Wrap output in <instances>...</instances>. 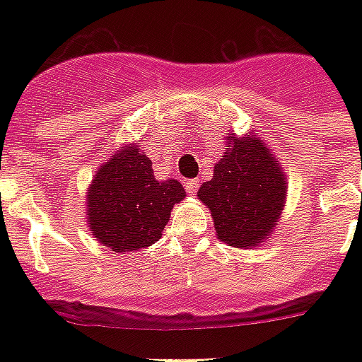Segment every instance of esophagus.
<instances>
[{
    "label": "esophagus",
    "mask_w": 362,
    "mask_h": 362,
    "mask_svg": "<svg viewBox=\"0 0 362 362\" xmlns=\"http://www.w3.org/2000/svg\"><path fill=\"white\" fill-rule=\"evenodd\" d=\"M197 189H199V180L186 182V192L189 193V195H197Z\"/></svg>",
    "instance_id": "34e87169"
}]
</instances>
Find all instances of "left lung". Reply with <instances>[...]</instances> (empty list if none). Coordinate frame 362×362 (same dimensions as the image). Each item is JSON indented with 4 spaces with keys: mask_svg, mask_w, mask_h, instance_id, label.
Wrapping results in <instances>:
<instances>
[{
    "mask_svg": "<svg viewBox=\"0 0 362 362\" xmlns=\"http://www.w3.org/2000/svg\"><path fill=\"white\" fill-rule=\"evenodd\" d=\"M226 139V153L197 195L212 214L218 238L250 250L263 244L278 226L286 206V175L257 135L229 133Z\"/></svg>",
    "mask_w": 362,
    "mask_h": 362,
    "instance_id": "8db88e82",
    "label": "left lung"
}]
</instances>
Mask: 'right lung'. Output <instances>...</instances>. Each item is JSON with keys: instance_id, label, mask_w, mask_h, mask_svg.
Returning a JSON list of instances; mask_svg holds the SVG:
<instances>
[{"instance_id": "obj_1", "label": "right lung", "mask_w": 362, "mask_h": 362, "mask_svg": "<svg viewBox=\"0 0 362 362\" xmlns=\"http://www.w3.org/2000/svg\"><path fill=\"white\" fill-rule=\"evenodd\" d=\"M184 197L178 180L153 178L152 161L139 144L122 146L88 187V229L112 252H135L161 238L170 210Z\"/></svg>"}]
</instances>
